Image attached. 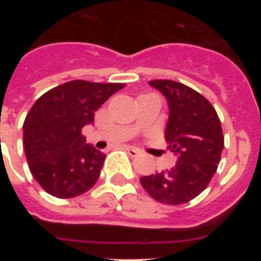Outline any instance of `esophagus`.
Masks as SVG:
<instances>
[{"instance_id":"34e87169","label":"esophagus","mask_w":261,"mask_h":261,"mask_svg":"<svg viewBox=\"0 0 261 261\" xmlns=\"http://www.w3.org/2000/svg\"><path fill=\"white\" fill-rule=\"evenodd\" d=\"M126 151H128V153L130 154L132 156L140 155V154H141V151L138 150V149H136V147H132V146H126Z\"/></svg>"}]
</instances>
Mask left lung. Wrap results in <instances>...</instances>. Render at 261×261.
<instances>
[{
    "mask_svg": "<svg viewBox=\"0 0 261 261\" xmlns=\"http://www.w3.org/2000/svg\"><path fill=\"white\" fill-rule=\"evenodd\" d=\"M149 85L167 100L165 138L176 165L170 171L141 176L140 181L156 201L180 205L199 196L216 172L223 149L221 121L208 99L191 87L168 80Z\"/></svg>",
    "mask_w": 261,
    "mask_h": 261,
    "instance_id": "1",
    "label": "left lung"
}]
</instances>
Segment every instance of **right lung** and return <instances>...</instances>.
<instances>
[{
    "label": "right lung",
    "mask_w": 261,
    "mask_h": 261,
    "mask_svg": "<svg viewBox=\"0 0 261 261\" xmlns=\"http://www.w3.org/2000/svg\"><path fill=\"white\" fill-rule=\"evenodd\" d=\"M124 86L70 81L32 106L23 124V145L31 174L45 192L70 199L96 183L106 154L86 144L81 130L94 123V112Z\"/></svg>",
    "instance_id": "1"
}]
</instances>
